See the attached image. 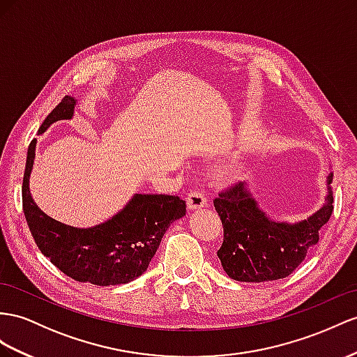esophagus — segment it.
Segmentation results:
<instances>
[{"label": "esophagus", "mask_w": 357, "mask_h": 357, "mask_svg": "<svg viewBox=\"0 0 357 357\" xmlns=\"http://www.w3.org/2000/svg\"><path fill=\"white\" fill-rule=\"evenodd\" d=\"M187 205H188L190 209L204 208V206H206V197H205L202 191L193 190L187 195Z\"/></svg>", "instance_id": "obj_1"}]
</instances>
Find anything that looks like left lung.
I'll return each mask as SVG.
<instances>
[{
  "label": "left lung",
  "mask_w": 357,
  "mask_h": 357,
  "mask_svg": "<svg viewBox=\"0 0 357 357\" xmlns=\"http://www.w3.org/2000/svg\"><path fill=\"white\" fill-rule=\"evenodd\" d=\"M333 173L327 176L323 206L306 220L274 222L258 206L248 182H238L214 199L223 225L218 249L223 270L240 282H268L289 276L319 240V229L333 211Z\"/></svg>",
  "instance_id": "1"
}]
</instances>
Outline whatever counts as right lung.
Segmentation results:
<instances>
[{
    "label": "right lung",
    "instance_id": "obj_1",
    "mask_svg": "<svg viewBox=\"0 0 357 357\" xmlns=\"http://www.w3.org/2000/svg\"><path fill=\"white\" fill-rule=\"evenodd\" d=\"M77 99L65 96L39 128L45 132L57 121L74 116ZM36 143L26 152L22 206L26 225L39 250L66 276L98 287L128 283L146 271L169 226L185 215L178 196L134 195L109 220L93 227L68 226L54 220L34 204L30 193Z\"/></svg>",
    "mask_w": 357,
    "mask_h": 357
}]
</instances>
